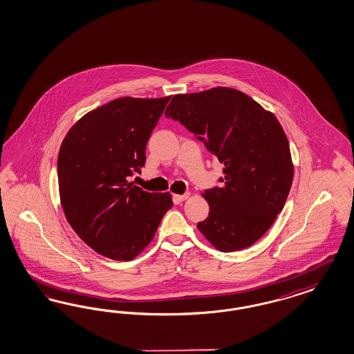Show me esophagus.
Returning <instances> with one entry per match:
<instances>
[{
	"label": "esophagus",
	"mask_w": 354,
	"mask_h": 354,
	"mask_svg": "<svg viewBox=\"0 0 354 354\" xmlns=\"http://www.w3.org/2000/svg\"><path fill=\"white\" fill-rule=\"evenodd\" d=\"M189 197V194H184V195H174V203L175 204H180L184 200H187Z\"/></svg>",
	"instance_id": "obj_1"
}]
</instances>
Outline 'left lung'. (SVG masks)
Returning a JSON list of instances; mask_svg holds the SVG:
<instances>
[{
	"instance_id": "1",
	"label": "left lung",
	"mask_w": 354,
	"mask_h": 354,
	"mask_svg": "<svg viewBox=\"0 0 354 354\" xmlns=\"http://www.w3.org/2000/svg\"><path fill=\"white\" fill-rule=\"evenodd\" d=\"M165 116L183 124L225 166L223 185L203 195L209 216L197 229L222 252L252 245L276 220L292 183L289 141L276 116L230 87L174 95Z\"/></svg>"
}]
</instances>
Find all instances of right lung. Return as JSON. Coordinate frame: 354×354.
<instances>
[{
	"instance_id": "right-lung-1",
	"label": "right lung",
	"mask_w": 354,
	"mask_h": 354,
	"mask_svg": "<svg viewBox=\"0 0 354 354\" xmlns=\"http://www.w3.org/2000/svg\"><path fill=\"white\" fill-rule=\"evenodd\" d=\"M170 97L115 99L87 112L62 141L57 176L65 217L103 257L133 260L172 207L169 192L128 182L144 167L147 141Z\"/></svg>"
}]
</instances>
